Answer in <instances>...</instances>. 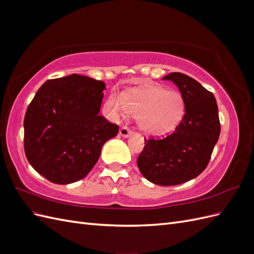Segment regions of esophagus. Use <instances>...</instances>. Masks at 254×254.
I'll return each instance as SVG.
<instances>
[{
	"label": "esophagus",
	"instance_id": "1",
	"mask_svg": "<svg viewBox=\"0 0 254 254\" xmlns=\"http://www.w3.org/2000/svg\"><path fill=\"white\" fill-rule=\"evenodd\" d=\"M120 134H121L123 137H128L130 134H131V130H130L127 126H123V127L120 129Z\"/></svg>",
	"mask_w": 254,
	"mask_h": 254
}]
</instances>
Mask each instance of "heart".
Returning <instances> with one entry per match:
<instances>
[{
  "instance_id": "1",
  "label": "heart",
  "mask_w": 254,
  "mask_h": 254,
  "mask_svg": "<svg viewBox=\"0 0 254 254\" xmlns=\"http://www.w3.org/2000/svg\"><path fill=\"white\" fill-rule=\"evenodd\" d=\"M112 117L131 113L145 132L165 134L179 124L183 118L184 99L178 91L147 86L133 89L125 96L113 93L108 101Z\"/></svg>"
}]
</instances>
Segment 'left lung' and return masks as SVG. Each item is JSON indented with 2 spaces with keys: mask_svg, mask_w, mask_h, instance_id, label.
Returning <instances> with one entry per match:
<instances>
[{
  "mask_svg": "<svg viewBox=\"0 0 254 254\" xmlns=\"http://www.w3.org/2000/svg\"><path fill=\"white\" fill-rule=\"evenodd\" d=\"M172 80L184 99V115L173 133L144 139L145 146L136 160L148 181L159 186H177L200 175L209 164L220 133L218 107L212 92L182 73H171Z\"/></svg>",
  "mask_w": 254,
  "mask_h": 254,
  "instance_id": "left-lung-1",
  "label": "left lung"
}]
</instances>
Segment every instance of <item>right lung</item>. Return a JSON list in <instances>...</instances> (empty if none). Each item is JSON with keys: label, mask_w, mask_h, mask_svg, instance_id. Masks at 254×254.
Listing matches in <instances>:
<instances>
[{"label": "right lung", "mask_w": 254, "mask_h": 254, "mask_svg": "<svg viewBox=\"0 0 254 254\" xmlns=\"http://www.w3.org/2000/svg\"><path fill=\"white\" fill-rule=\"evenodd\" d=\"M106 84L72 74L49 79L24 118V150L30 165L49 181L68 184L86 177L103 145L119 126L99 115Z\"/></svg>", "instance_id": "add662e5"}]
</instances>
